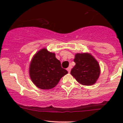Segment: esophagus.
<instances>
[{"label":"esophagus","instance_id":"obj_1","mask_svg":"<svg viewBox=\"0 0 123 123\" xmlns=\"http://www.w3.org/2000/svg\"><path fill=\"white\" fill-rule=\"evenodd\" d=\"M67 69L68 72L69 73H70V70H71V66H69V67H68L67 69Z\"/></svg>","mask_w":123,"mask_h":123}]
</instances>
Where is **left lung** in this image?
Returning <instances> with one entry per match:
<instances>
[{
    "label": "left lung",
    "instance_id": "obj_1",
    "mask_svg": "<svg viewBox=\"0 0 123 123\" xmlns=\"http://www.w3.org/2000/svg\"><path fill=\"white\" fill-rule=\"evenodd\" d=\"M74 57L76 65L70 72L72 76L82 85L95 84L101 73L98 62L90 53H76Z\"/></svg>",
    "mask_w": 123,
    "mask_h": 123
}]
</instances>
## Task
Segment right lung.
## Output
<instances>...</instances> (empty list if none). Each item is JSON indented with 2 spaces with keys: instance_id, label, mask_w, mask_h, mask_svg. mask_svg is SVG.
Segmentation results:
<instances>
[{
  "instance_id": "add662e5",
  "label": "right lung",
  "mask_w": 123,
  "mask_h": 123,
  "mask_svg": "<svg viewBox=\"0 0 123 123\" xmlns=\"http://www.w3.org/2000/svg\"><path fill=\"white\" fill-rule=\"evenodd\" d=\"M68 73L61 67V62L55 54L46 48L41 49L34 55L29 68V76L37 88L49 90L57 85L61 79Z\"/></svg>"
}]
</instances>
